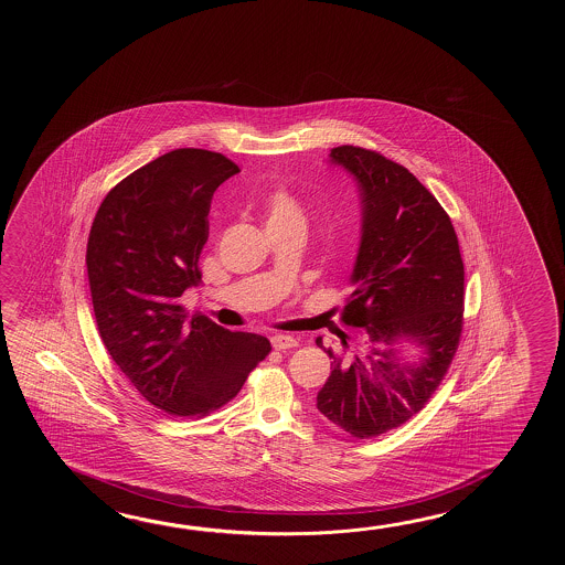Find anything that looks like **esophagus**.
Returning a JSON list of instances; mask_svg holds the SVG:
<instances>
[{"label": "esophagus", "instance_id": "1", "mask_svg": "<svg viewBox=\"0 0 565 565\" xmlns=\"http://www.w3.org/2000/svg\"><path fill=\"white\" fill-rule=\"evenodd\" d=\"M270 343L277 351H285V349L297 348V339L290 335H275L270 337Z\"/></svg>", "mask_w": 565, "mask_h": 565}]
</instances>
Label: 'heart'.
Wrapping results in <instances>:
<instances>
[{
  "instance_id": "heart-1",
  "label": "heart",
  "mask_w": 565,
  "mask_h": 565,
  "mask_svg": "<svg viewBox=\"0 0 565 565\" xmlns=\"http://www.w3.org/2000/svg\"><path fill=\"white\" fill-rule=\"evenodd\" d=\"M290 220H302L297 200L282 188H278L266 200V226Z\"/></svg>"
}]
</instances>
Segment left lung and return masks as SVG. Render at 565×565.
<instances>
[{"mask_svg":"<svg viewBox=\"0 0 565 565\" xmlns=\"http://www.w3.org/2000/svg\"><path fill=\"white\" fill-rule=\"evenodd\" d=\"M329 163L358 181L361 241L343 323L360 327L343 349H324L331 375L317 409L355 438L394 430L418 414L457 353L465 311V265L457 232L438 200L408 169L353 145ZM406 344L422 349L406 361Z\"/></svg>","mask_w":565,"mask_h":565,"instance_id":"1","label":"left lung"}]
</instances>
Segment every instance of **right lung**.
Wrapping results in <instances>:
<instances>
[{
	"label": "right lung",
	"instance_id": "obj_1",
	"mask_svg": "<svg viewBox=\"0 0 565 565\" xmlns=\"http://www.w3.org/2000/svg\"><path fill=\"white\" fill-rule=\"evenodd\" d=\"M241 169L205 149H175L117 183L96 212L86 270L98 333L135 390L171 416L222 408L270 341L188 317L180 297L202 280L212 195Z\"/></svg>",
	"mask_w": 565,
	"mask_h": 565
}]
</instances>
